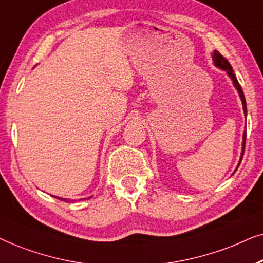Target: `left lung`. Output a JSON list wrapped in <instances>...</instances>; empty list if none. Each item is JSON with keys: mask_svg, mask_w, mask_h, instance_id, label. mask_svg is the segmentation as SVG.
<instances>
[{"mask_svg": "<svg viewBox=\"0 0 263 263\" xmlns=\"http://www.w3.org/2000/svg\"><path fill=\"white\" fill-rule=\"evenodd\" d=\"M213 60H214V64L218 66V67L225 69L229 73L230 78L233 80V84L234 86H236V89L238 90V92H239V96L241 99V102H243V109H244V114L247 115V102H246V97H244V93H243V90H241V86L239 85V83H238L237 80V77L234 76L233 73V69L231 67L230 62L227 61L226 58H223V56L220 54L218 50H214V54H213ZM246 139H247V131L244 132V136H243V152H241V157H240V161L243 159V155H244V150H246ZM240 161H239V164H240Z\"/></svg>", "mask_w": 263, "mask_h": 263, "instance_id": "8db88e82", "label": "left lung"}]
</instances>
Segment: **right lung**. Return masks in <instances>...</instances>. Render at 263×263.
Segmentation results:
<instances>
[{
	"mask_svg": "<svg viewBox=\"0 0 263 263\" xmlns=\"http://www.w3.org/2000/svg\"><path fill=\"white\" fill-rule=\"evenodd\" d=\"M59 199H61V201H65V202L67 201V199H65V198H60V197H59Z\"/></svg>",
	"mask_w": 263,
	"mask_h": 263,
	"instance_id": "1",
	"label": "right lung"
}]
</instances>
